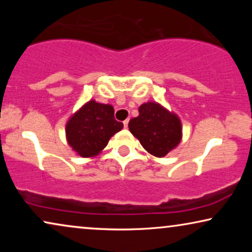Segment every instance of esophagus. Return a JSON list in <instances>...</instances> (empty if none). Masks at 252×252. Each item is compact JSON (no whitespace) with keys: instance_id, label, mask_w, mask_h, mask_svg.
I'll return each mask as SVG.
<instances>
[{"instance_id":"esophagus-1","label":"esophagus","mask_w":252,"mask_h":252,"mask_svg":"<svg viewBox=\"0 0 252 252\" xmlns=\"http://www.w3.org/2000/svg\"><path fill=\"white\" fill-rule=\"evenodd\" d=\"M128 122H129L128 119H126L125 122H124V126H125V128H127V127H128Z\"/></svg>"}]
</instances>
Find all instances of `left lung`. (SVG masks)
<instances>
[{
	"label": "left lung",
	"mask_w": 252,
	"mask_h": 252,
	"mask_svg": "<svg viewBox=\"0 0 252 252\" xmlns=\"http://www.w3.org/2000/svg\"><path fill=\"white\" fill-rule=\"evenodd\" d=\"M128 128L144 149L158 158L175 149L182 139L180 118L157 102L141 104L139 116L129 120Z\"/></svg>",
	"instance_id": "8db88e82"
}]
</instances>
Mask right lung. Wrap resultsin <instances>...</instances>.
Masks as SVG:
<instances>
[{
	"instance_id": "1",
	"label": "right lung",
	"mask_w": 252,
	"mask_h": 252,
	"mask_svg": "<svg viewBox=\"0 0 252 252\" xmlns=\"http://www.w3.org/2000/svg\"><path fill=\"white\" fill-rule=\"evenodd\" d=\"M123 123L115 119V109L110 104L91 99L77 110L65 125L66 141L79 156H97L109 140L123 129Z\"/></svg>"
}]
</instances>
